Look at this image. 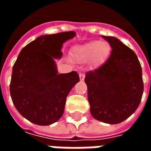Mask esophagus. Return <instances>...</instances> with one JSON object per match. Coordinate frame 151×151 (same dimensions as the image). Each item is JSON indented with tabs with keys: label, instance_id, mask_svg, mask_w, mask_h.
Instances as JSON below:
<instances>
[{
	"label": "esophagus",
	"instance_id": "34e87169",
	"mask_svg": "<svg viewBox=\"0 0 151 151\" xmlns=\"http://www.w3.org/2000/svg\"><path fill=\"white\" fill-rule=\"evenodd\" d=\"M79 78H80L81 81H83L84 78H85V75H84L83 73H79Z\"/></svg>",
	"mask_w": 151,
	"mask_h": 151
}]
</instances>
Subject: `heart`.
I'll list each match as a JSON object with an SVG mask.
<instances>
[{"label":"heart","instance_id":"1","mask_svg":"<svg viewBox=\"0 0 151 151\" xmlns=\"http://www.w3.org/2000/svg\"><path fill=\"white\" fill-rule=\"evenodd\" d=\"M110 46L106 42L100 40H94L83 45L76 47L73 52L75 56L82 61H86L93 58L95 64L103 62L108 56Z\"/></svg>","mask_w":151,"mask_h":151}]
</instances>
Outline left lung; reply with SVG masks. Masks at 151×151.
I'll return each mask as SVG.
<instances>
[{
  "instance_id": "left-lung-1",
  "label": "left lung",
  "mask_w": 151,
  "mask_h": 151,
  "mask_svg": "<svg viewBox=\"0 0 151 151\" xmlns=\"http://www.w3.org/2000/svg\"><path fill=\"white\" fill-rule=\"evenodd\" d=\"M112 48L99 69L86 74L90 111L104 123L122 122L138 108L144 90L142 67L129 47L112 36L102 35Z\"/></svg>"
}]
</instances>
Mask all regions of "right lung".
Returning <instances> with one entry per match:
<instances>
[{
    "label": "right lung",
    "instance_id": "1",
    "mask_svg": "<svg viewBox=\"0 0 151 151\" xmlns=\"http://www.w3.org/2000/svg\"><path fill=\"white\" fill-rule=\"evenodd\" d=\"M74 31L40 35L28 43L15 61L9 91L16 109L38 125H49L62 116L66 98L79 82L75 71L58 74L56 59H60L63 43Z\"/></svg>",
    "mask_w": 151,
    "mask_h": 151
}]
</instances>
